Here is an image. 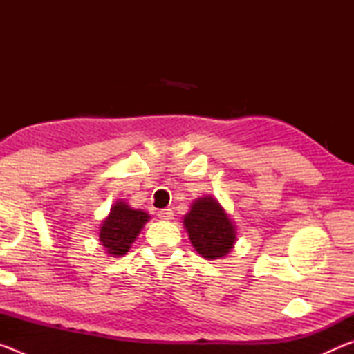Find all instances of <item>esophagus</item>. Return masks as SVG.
<instances>
[{
    "instance_id": "esophagus-1",
    "label": "esophagus",
    "mask_w": 354,
    "mask_h": 354,
    "mask_svg": "<svg viewBox=\"0 0 354 354\" xmlns=\"http://www.w3.org/2000/svg\"><path fill=\"white\" fill-rule=\"evenodd\" d=\"M158 217L160 220H171L173 218V211H171V209H162V211L158 212Z\"/></svg>"
}]
</instances>
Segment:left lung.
<instances>
[{
    "label": "left lung",
    "instance_id": "obj_1",
    "mask_svg": "<svg viewBox=\"0 0 354 354\" xmlns=\"http://www.w3.org/2000/svg\"><path fill=\"white\" fill-rule=\"evenodd\" d=\"M184 226L192 245L206 259H217L230 253L236 241L231 220L217 200L211 196L198 198L194 203L190 212L184 217Z\"/></svg>",
    "mask_w": 354,
    "mask_h": 354
}]
</instances>
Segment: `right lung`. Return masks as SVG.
<instances>
[{
	"label": "right lung",
	"instance_id": "1",
	"mask_svg": "<svg viewBox=\"0 0 354 354\" xmlns=\"http://www.w3.org/2000/svg\"><path fill=\"white\" fill-rule=\"evenodd\" d=\"M148 214L140 209L129 207L127 203L118 201L111 209L109 217L103 221L100 230L101 245L113 257L128 253L131 243L139 236L143 225L148 221Z\"/></svg>",
	"mask_w": 354,
	"mask_h": 354
}]
</instances>
